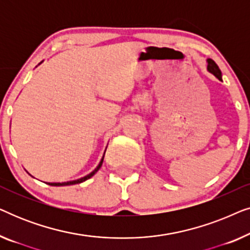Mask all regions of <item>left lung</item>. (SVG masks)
Segmentation results:
<instances>
[{"label":"left lung","mask_w":250,"mask_h":250,"mask_svg":"<svg viewBox=\"0 0 250 250\" xmlns=\"http://www.w3.org/2000/svg\"><path fill=\"white\" fill-rule=\"evenodd\" d=\"M207 70L209 71L210 74H213L215 77L218 78V80L222 81V73L217 64L215 63V61L213 59H207Z\"/></svg>","instance_id":"1"}]
</instances>
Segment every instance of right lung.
<instances>
[{
	"instance_id": "1",
	"label": "right lung",
	"mask_w": 250,
	"mask_h": 250,
	"mask_svg": "<svg viewBox=\"0 0 250 250\" xmlns=\"http://www.w3.org/2000/svg\"><path fill=\"white\" fill-rule=\"evenodd\" d=\"M42 63V62H41ZM40 64V63H39ZM107 149V148H105ZM104 153H105V151H104ZM104 156H102V158H101V160H100V163H99V165L95 167V169L94 170H92V172L90 173V174H87V175H85L84 177H81V179H78V180H74V181H67V182H62V183H60V182H53V183H47L49 184V186H52V187H63V186H73V184H78V183H82V182H84V181H86V180H88V179H91L92 176L94 175L95 173L98 172L99 169H100V167L102 166V163H104ZM28 173V172H27ZM29 174V173H28Z\"/></svg>"
}]
</instances>
